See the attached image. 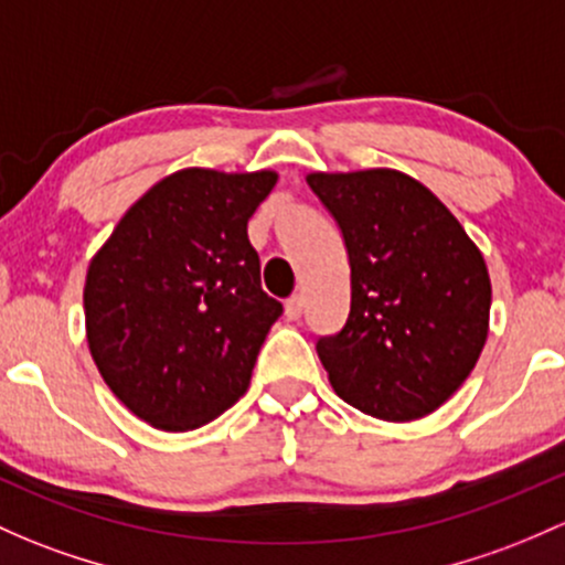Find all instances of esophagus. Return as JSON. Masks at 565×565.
Here are the masks:
<instances>
[{
	"label": "esophagus",
	"instance_id": "esophagus-1",
	"mask_svg": "<svg viewBox=\"0 0 565 565\" xmlns=\"http://www.w3.org/2000/svg\"><path fill=\"white\" fill-rule=\"evenodd\" d=\"M284 311H287V319H300L302 317V298L300 295H292L287 302H284Z\"/></svg>",
	"mask_w": 565,
	"mask_h": 565
}]
</instances>
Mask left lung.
Returning <instances> with one entry per match:
<instances>
[{"label": "left lung", "mask_w": 565, "mask_h": 565, "mask_svg": "<svg viewBox=\"0 0 565 565\" xmlns=\"http://www.w3.org/2000/svg\"><path fill=\"white\" fill-rule=\"evenodd\" d=\"M343 233L352 311L317 352L332 390L384 423H412L460 390L490 330V273L447 205L390 168L308 173Z\"/></svg>", "instance_id": "left-lung-1"}]
</instances>
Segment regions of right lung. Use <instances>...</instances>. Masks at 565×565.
I'll return each instance as SVG.
<instances>
[{
	"mask_svg": "<svg viewBox=\"0 0 565 565\" xmlns=\"http://www.w3.org/2000/svg\"><path fill=\"white\" fill-rule=\"evenodd\" d=\"M276 181L273 170H178L88 263V352L113 395L157 430L203 427L248 390L284 311L263 292L246 233Z\"/></svg>",
	"mask_w": 565,
	"mask_h": 565,
	"instance_id": "1",
	"label": "right lung"
}]
</instances>
